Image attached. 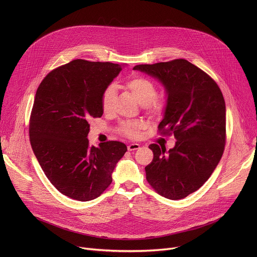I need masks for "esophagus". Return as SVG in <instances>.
<instances>
[{
  "label": "esophagus",
  "instance_id": "obj_1",
  "mask_svg": "<svg viewBox=\"0 0 257 257\" xmlns=\"http://www.w3.org/2000/svg\"><path fill=\"white\" fill-rule=\"evenodd\" d=\"M139 148H140V145H139L138 143H130V144L128 145V151H130V152L136 151V150H138Z\"/></svg>",
  "mask_w": 257,
  "mask_h": 257
}]
</instances>
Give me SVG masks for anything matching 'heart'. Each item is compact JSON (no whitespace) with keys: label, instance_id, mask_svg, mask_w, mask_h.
<instances>
[{"label":"heart","instance_id":"obj_1","mask_svg":"<svg viewBox=\"0 0 257 257\" xmlns=\"http://www.w3.org/2000/svg\"><path fill=\"white\" fill-rule=\"evenodd\" d=\"M125 87L129 89L140 104L146 105L152 114H160L165 108V101L157 99L158 89L156 84L149 78L143 76H134L126 81ZM116 95L115 85L111 84L105 87L101 95V108L104 113H109L113 109ZM143 124L139 121H127L121 124L120 131L127 137L135 138Z\"/></svg>","mask_w":257,"mask_h":257}]
</instances>
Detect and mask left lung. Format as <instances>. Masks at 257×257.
<instances>
[{
    "instance_id": "left-lung-1",
    "label": "left lung",
    "mask_w": 257,
    "mask_h": 257,
    "mask_svg": "<svg viewBox=\"0 0 257 257\" xmlns=\"http://www.w3.org/2000/svg\"><path fill=\"white\" fill-rule=\"evenodd\" d=\"M158 79L167 103L159 130L174 134L169 152L151 144L153 162L146 180L162 196L177 200L198 190L221 161L226 142V104L223 93L205 72L177 59L133 68Z\"/></svg>"
}]
</instances>
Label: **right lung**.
Returning <instances> with one entry per match:
<instances>
[{
    "label": "right lung",
    "instance_id": "right-lung-1",
    "mask_svg": "<svg viewBox=\"0 0 257 257\" xmlns=\"http://www.w3.org/2000/svg\"><path fill=\"white\" fill-rule=\"evenodd\" d=\"M124 65L81 59L58 67L35 93L29 124L32 151L52 184L79 201L98 197L127 152L120 141L89 146V120L102 116L101 95Z\"/></svg>",
    "mask_w": 257,
    "mask_h": 257
}]
</instances>
